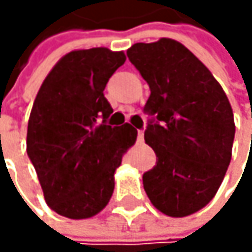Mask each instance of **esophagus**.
Listing matches in <instances>:
<instances>
[{"mask_svg": "<svg viewBox=\"0 0 252 252\" xmlns=\"http://www.w3.org/2000/svg\"><path fill=\"white\" fill-rule=\"evenodd\" d=\"M137 142H143V130H137Z\"/></svg>", "mask_w": 252, "mask_h": 252, "instance_id": "obj_1", "label": "esophagus"}]
</instances>
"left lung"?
<instances>
[{"label": "left lung", "mask_w": 252, "mask_h": 252, "mask_svg": "<svg viewBox=\"0 0 252 252\" xmlns=\"http://www.w3.org/2000/svg\"><path fill=\"white\" fill-rule=\"evenodd\" d=\"M128 60L150 84L145 142L156 166L143 189L161 213L183 218L207 206L231 160L234 118L212 72L177 40L134 43Z\"/></svg>", "instance_id": "left-lung-1"}]
</instances>
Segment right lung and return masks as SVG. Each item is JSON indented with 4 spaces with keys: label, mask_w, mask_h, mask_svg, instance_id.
I'll return each instance as SVG.
<instances>
[{
    "label": "right lung",
    "mask_w": 252,
    "mask_h": 252,
    "mask_svg": "<svg viewBox=\"0 0 252 252\" xmlns=\"http://www.w3.org/2000/svg\"><path fill=\"white\" fill-rule=\"evenodd\" d=\"M125 63L107 48L71 51L42 83L28 119L27 154L46 204L56 213L84 219L112 198L115 171L136 142L130 124L109 125L113 109L104 89Z\"/></svg>",
    "instance_id": "obj_1"
}]
</instances>
